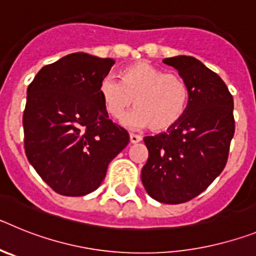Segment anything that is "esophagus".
<instances>
[{"mask_svg":"<svg viewBox=\"0 0 256 256\" xmlns=\"http://www.w3.org/2000/svg\"><path fill=\"white\" fill-rule=\"evenodd\" d=\"M130 140L132 144H138V142L142 141V137L138 134H134V133H130Z\"/></svg>","mask_w":256,"mask_h":256,"instance_id":"1","label":"esophagus"}]
</instances>
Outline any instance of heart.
Returning <instances> with one entry per match:
<instances>
[{"label": "heart", "mask_w": 256, "mask_h": 256, "mask_svg": "<svg viewBox=\"0 0 256 256\" xmlns=\"http://www.w3.org/2000/svg\"><path fill=\"white\" fill-rule=\"evenodd\" d=\"M100 96L112 118H122L134 104L137 108L126 118V123L160 133L173 128L184 116L190 87L180 74L165 73L148 61H136L120 70V80L104 78Z\"/></svg>", "instance_id": "obj_1"}]
</instances>
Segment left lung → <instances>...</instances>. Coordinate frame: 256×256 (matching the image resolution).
<instances>
[{"label": "left lung", "instance_id": "1", "mask_svg": "<svg viewBox=\"0 0 256 256\" xmlns=\"http://www.w3.org/2000/svg\"><path fill=\"white\" fill-rule=\"evenodd\" d=\"M190 87L184 116L144 141L148 150L141 180L156 201L182 204L198 196L224 169L234 134V97L212 70L192 56L164 58Z\"/></svg>", "mask_w": 256, "mask_h": 256}]
</instances>
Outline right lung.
Masks as SVG:
<instances>
[{"instance_id": "right-lung-1", "label": "right lung", "mask_w": 256, "mask_h": 256, "mask_svg": "<svg viewBox=\"0 0 256 256\" xmlns=\"http://www.w3.org/2000/svg\"><path fill=\"white\" fill-rule=\"evenodd\" d=\"M114 64L76 52L42 68L29 84L22 114L26 158L60 195L94 191L130 142L123 126L108 119L100 96L101 80Z\"/></svg>"}]
</instances>
